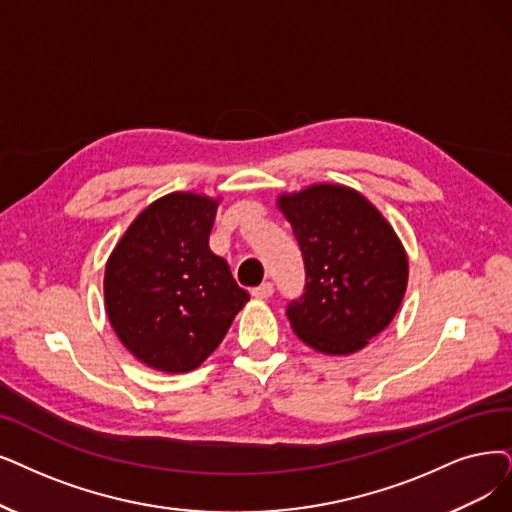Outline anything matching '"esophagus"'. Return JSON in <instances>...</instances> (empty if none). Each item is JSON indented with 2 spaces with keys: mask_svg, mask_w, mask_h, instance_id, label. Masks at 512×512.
<instances>
[{
  "mask_svg": "<svg viewBox=\"0 0 512 512\" xmlns=\"http://www.w3.org/2000/svg\"><path fill=\"white\" fill-rule=\"evenodd\" d=\"M273 292H275L273 283H271V281H264V283L258 285V288L252 290V296H254V298H260V300H267V298L273 296Z\"/></svg>",
  "mask_w": 512,
  "mask_h": 512,
  "instance_id": "obj_1",
  "label": "esophagus"
}]
</instances>
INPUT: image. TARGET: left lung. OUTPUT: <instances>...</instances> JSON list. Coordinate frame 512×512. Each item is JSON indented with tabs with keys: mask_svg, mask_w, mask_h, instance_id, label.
I'll return each mask as SVG.
<instances>
[{
	"mask_svg": "<svg viewBox=\"0 0 512 512\" xmlns=\"http://www.w3.org/2000/svg\"><path fill=\"white\" fill-rule=\"evenodd\" d=\"M304 260V292L285 315L325 355H351L393 321L407 258L382 214L353 189L315 185L279 197Z\"/></svg>",
	"mask_w": 512,
	"mask_h": 512,
	"instance_id": "obj_1",
	"label": "left lung"
}]
</instances>
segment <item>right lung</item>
<instances>
[{
  "label": "right lung",
  "instance_id": "right-lung-1",
  "mask_svg": "<svg viewBox=\"0 0 512 512\" xmlns=\"http://www.w3.org/2000/svg\"><path fill=\"white\" fill-rule=\"evenodd\" d=\"M216 201L172 193L142 212L105 271V304L126 349L159 372H191L250 300L210 250Z\"/></svg>",
  "mask_w": 512,
  "mask_h": 512
}]
</instances>
